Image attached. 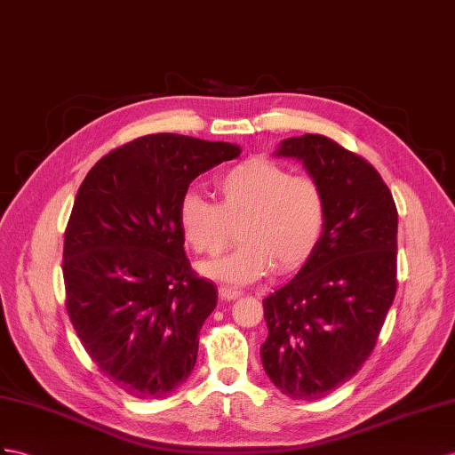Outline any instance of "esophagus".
Returning <instances> with one entry per match:
<instances>
[{
	"mask_svg": "<svg viewBox=\"0 0 455 455\" xmlns=\"http://www.w3.org/2000/svg\"><path fill=\"white\" fill-rule=\"evenodd\" d=\"M242 296L240 290L235 288H228V286H220L219 288V298L225 299V301H232V299H238Z\"/></svg>",
	"mask_w": 455,
	"mask_h": 455,
	"instance_id": "34e87169",
	"label": "esophagus"
}]
</instances>
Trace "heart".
<instances>
[{"label":"heart","instance_id":"heart-1","mask_svg":"<svg viewBox=\"0 0 455 455\" xmlns=\"http://www.w3.org/2000/svg\"><path fill=\"white\" fill-rule=\"evenodd\" d=\"M219 204L194 192L179 205L184 238L197 253L217 255L238 227L236 246L225 258L205 261L200 271L215 281L248 284L269 273L304 265L323 236L327 202L317 180L265 159H250L217 179Z\"/></svg>","mask_w":455,"mask_h":455}]
</instances>
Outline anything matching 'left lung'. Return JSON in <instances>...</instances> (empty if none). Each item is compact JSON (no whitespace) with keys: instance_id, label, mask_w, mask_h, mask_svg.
Segmentation results:
<instances>
[{"instance_id":"8db88e82","label":"left lung","mask_w":455,"mask_h":455,"mask_svg":"<svg viewBox=\"0 0 455 455\" xmlns=\"http://www.w3.org/2000/svg\"><path fill=\"white\" fill-rule=\"evenodd\" d=\"M327 202L323 236L299 273L263 299L261 363L288 398L319 400L365 363L395 296L398 212L377 169L331 138H286Z\"/></svg>"}]
</instances>
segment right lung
<instances>
[{
    "mask_svg": "<svg viewBox=\"0 0 455 455\" xmlns=\"http://www.w3.org/2000/svg\"><path fill=\"white\" fill-rule=\"evenodd\" d=\"M240 146L148 134L101 157L65 230L67 311L88 355L126 394L165 398L190 377L217 286L196 276L179 205Z\"/></svg>",
    "mask_w": 455,
    "mask_h": 455,
    "instance_id": "right-lung-1",
    "label": "right lung"
}]
</instances>
